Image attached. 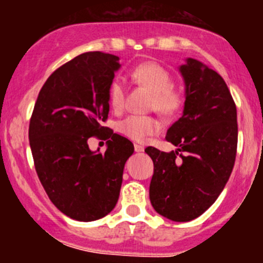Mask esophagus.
<instances>
[{
    "label": "esophagus",
    "mask_w": 263,
    "mask_h": 263,
    "mask_svg": "<svg viewBox=\"0 0 263 263\" xmlns=\"http://www.w3.org/2000/svg\"><path fill=\"white\" fill-rule=\"evenodd\" d=\"M144 150H145V147L142 146V145L135 144V151H136V153H142Z\"/></svg>",
    "instance_id": "1"
}]
</instances>
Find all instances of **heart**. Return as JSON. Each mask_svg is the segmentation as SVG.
<instances>
[{"instance_id": "1", "label": "heart", "mask_w": 263, "mask_h": 263, "mask_svg": "<svg viewBox=\"0 0 263 263\" xmlns=\"http://www.w3.org/2000/svg\"><path fill=\"white\" fill-rule=\"evenodd\" d=\"M129 78L136 84L147 87L153 92L151 108L163 116H172L182 107V94L173 87V79L165 67L155 62H144L132 68ZM109 103L115 110H121L126 102V86L115 79L108 89ZM160 128V123L151 116L132 115L122 119L117 129L134 141H145Z\"/></svg>"}]
</instances>
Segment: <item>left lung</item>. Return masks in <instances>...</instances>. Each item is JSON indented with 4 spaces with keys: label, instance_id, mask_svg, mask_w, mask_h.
Masks as SVG:
<instances>
[{
    "label": "left lung",
    "instance_id": "8db88e82",
    "mask_svg": "<svg viewBox=\"0 0 263 263\" xmlns=\"http://www.w3.org/2000/svg\"><path fill=\"white\" fill-rule=\"evenodd\" d=\"M185 84L184 109L169 127L166 141L178 146L164 153L148 146L153 159L150 201L173 221L202 215L224 190L237 155V107L216 71L187 58L179 67Z\"/></svg>",
    "mask_w": 263,
    "mask_h": 263
}]
</instances>
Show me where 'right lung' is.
<instances>
[{"label": "right lung", "instance_id": "1", "mask_svg": "<svg viewBox=\"0 0 263 263\" xmlns=\"http://www.w3.org/2000/svg\"><path fill=\"white\" fill-rule=\"evenodd\" d=\"M118 60L86 52L58 67L39 91L29 124L39 181L53 205L79 221H94L115 209L124 164L134 154L129 140L102 126ZM104 132L107 150L92 153L87 140Z\"/></svg>", "mask_w": 263, "mask_h": 263}]
</instances>
